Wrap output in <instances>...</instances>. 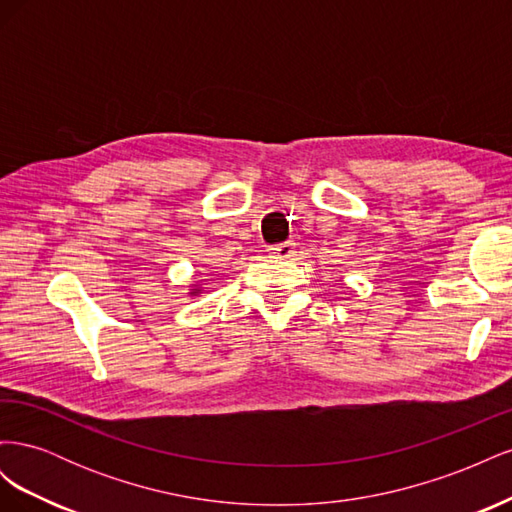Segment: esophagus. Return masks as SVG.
I'll list each match as a JSON object with an SVG mask.
<instances>
[{
	"label": "esophagus",
	"mask_w": 512,
	"mask_h": 512,
	"mask_svg": "<svg viewBox=\"0 0 512 512\" xmlns=\"http://www.w3.org/2000/svg\"><path fill=\"white\" fill-rule=\"evenodd\" d=\"M269 254H271L273 258H292L294 254H297V243L284 241V243L271 245V247H269Z\"/></svg>",
	"instance_id": "34e87169"
}]
</instances>
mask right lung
Instances as JSON below:
<instances>
[{
    "mask_svg": "<svg viewBox=\"0 0 512 512\" xmlns=\"http://www.w3.org/2000/svg\"><path fill=\"white\" fill-rule=\"evenodd\" d=\"M196 292H198V290H196V288H194V292H192V294H196Z\"/></svg>",
    "mask_w": 512,
    "mask_h": 512,
    "instance_id": "right-lung-1",
    "label": "right lung"
}]
</instances>
